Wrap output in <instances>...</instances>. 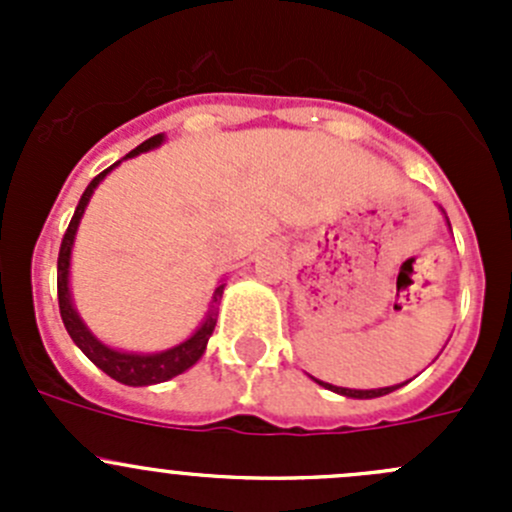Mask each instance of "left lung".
Here are the masks:
<instances>
[{"mask_svg":"<svg viewBox=\"0 0 512 512\" xmlns=\"http://www.w3.org/2000/svg\"><path fill=\"white\" fill-rule=\"evenodd\" d=\"M317 381V384H322L324 389H329V391H337V394H342V396H352V399H376V396H386V394H391V391H396L399 389V386H404V384H396V386H384V389H344V386H332V384H324V381H319V379H314Z\"/></svg>","mask_w":512,"mask_h":512,"instance_id":"left-lung-1","label":"left lung"}]
</instances>
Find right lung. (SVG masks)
Listing matches in <instances>:
<instances>
[{
	"mask_svg": "<svg viewBox=\"0 0 512 512\" xmlns=\"http://www.w3.org/2000/svg\"><path fill=\"white\" fill-rule=\"evenodd\" d=\"M163 143V133L158 136L148 138L143 141L141 146L133 148L126 158L138 156V153H146L151 148H158ZM121 163V160H118ZM118 163H113L111 168H106L103 173H98L94 180L89 183V188L84 190L81 195L79 205L74 210V218H71L69 227L64 232V240H61V250H59V265H56V289H59V312L61 319H64V327L69 332V337L74 339L76 347L81 349L91 361L98 366L101 371H106L111 379L121 381L126 386H151V384H160V381H168L173 376L183 374L185 369L195 364L208 347V339L213 334L215 322H218V304L223 299V289L225 285H218L213 292V302H210V312L205 317V322L200 324L198 332L193 334L190 339L180 342L178 347L165 349V352L158 354H133V352H116V349L106 347L103 342H98L94 334L89 332L84 322H81L79 312L74 309V302H71V292H69V262H71V247H74V237L76 230H79V220L84 215L86 205H89L91 195H94L96 185L116 168Z\"/></svg>",
	"mask_w": 512,
	"mask_h": 512,
	"instance_id": "1",
	"label": "right lung"
}]
</instances>
